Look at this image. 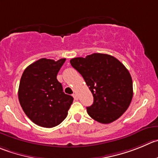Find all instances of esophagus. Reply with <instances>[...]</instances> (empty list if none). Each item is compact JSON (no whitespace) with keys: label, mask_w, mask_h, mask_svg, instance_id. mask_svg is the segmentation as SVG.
<instances>
[{"label":"esophagus","mask_w":158,"mask_h":158,"mask_svg":"<svg viewBox=\"0 0 158 158\" xmlns=\"http://www.w3.org/2000/svg\"><path fill=\"white\" fill-rule=\"evenodd\" d=\"M73 97H74V99L76 100V101H78V99H79V97H78V95L76 94H73Z\"/></svg>","instance_id":"obj_1"}]
</instances>
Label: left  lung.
Returning <instances> with one entry per match:
<instances>
[{
	"label": "left lung",
	"mask_w": 158,
	"mask_h": 158,
	"mask_svg": "<svg viewBox=\"0 0 158 158\" xmlns=\"http://www.w3.org/2000/svg\"><path fill=\"white\" fill-rule=\"evenodd\" d=\"M82 75L94 96V103L86 107L93 119L103 124L117 120L126 112L133 95L132 80L128 69L109 54H95L70 60Z\"/></svg>",
	"instance_id": "8db88e82"
}]
</instances>
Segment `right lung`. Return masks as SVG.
I'll return each instance as SVG.
<instances>
[{
	"label": "right lung",
	"mask_w": 158,
	"mask_h": 158,
	"mask_svg": "<svg viewBox=\"0 0 158 158\" xmlns=\"http://www.w3.org/2000/svg\"><path fill=\"white\" fill-rule=\"evenodd\" d=\"M66 59L41 58L23 72L19 87V100L25 114L44 128L58 126L68 115L73 97L63 92L57 75Z\"/></svg>",
	"instance_id": "add662e5"
}]
</instances>
